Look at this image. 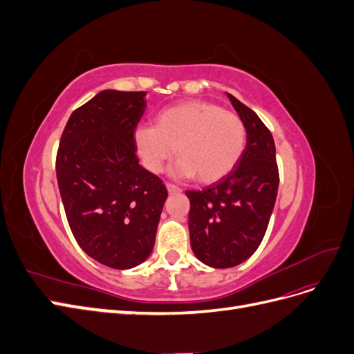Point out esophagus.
Segmentation results:
<instances>
[{
	"label": "esophagus",
	"instance_id": "1",
	"mask_svg": "<svg viewBox=\"0 0 354 354\" xmlns=\"http://www.w3.org/2000/svg\"><path fill=\"white\" fill-rule=\"evenodd\" d=\"M167 190H168L169 195H178V194H181V189L174 186V185H167Z\"/></svg>",
	"mask_w": 354,
	"mask_h": 354
}]
</instances>
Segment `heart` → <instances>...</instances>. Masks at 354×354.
<instances>
[{"label":"heart","mask_w":354,"mask_h":354,"mask_svg":"<svg viewBox=\"0 0 354 354\" xmlns=\"http://www.w3.org/2000/svg\"><path fill=\"white\" fill-rule=\"evenodd\" d=\"M137 152L151 173H160L176 152L171 174L201 185L226 178L242 158L246 131L238 115L205 100H186L155 115L153 127L137 128ZM176 149H174V147Z\"/></svg>","instance_id":"1"}]
</instances>
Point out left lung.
I'll return each mask as SVG.
<instances>
[{
    "label": "left lung",
    "mask_w": 354,
    "mask_h": 354,
    "mask_svg": "<svg viewBox=\"0 0 354 354\" xmlns=\"http://www.w3.org/2000/svg\"><path fill=\"white\" fill-rule=\"evenodd\" d=\"M227 97L245 125L246 146L232 173L203 190H187L189 234L195 257L214 269L234 267L259 248L279 187L270 131L254 111Z\"/></svg>",
    "instance_id": "1"
}]
</instances>
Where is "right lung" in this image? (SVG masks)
<instances>
[{"mask_svg":"<svg viewBox=\"0 0 354 354\" xmlns=\"http://www.w3.org/2000/svg\"><path fill=\"white\" fill-rule=\"evenodd\" d=\"M146 91L103 90L75 111L63 130L56 174L75 239L91 259L118 270L152 254L168 196L138 165L134 130Z\"/></svg>","mask_w":354,"mask_h":354,"instance_id":"add662e5","label":"right lung"}]
</instances>
